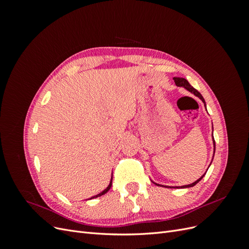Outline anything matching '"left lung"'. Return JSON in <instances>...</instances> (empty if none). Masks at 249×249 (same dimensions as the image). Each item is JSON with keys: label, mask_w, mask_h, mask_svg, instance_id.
<instances>
[{"label": "left lung", "mask_w": 249, "mask_h": 249, "mask_svg": "<svg viewBox=\"0 0 249 249\" xmlns=\"http://www.w3.org/2000/svg\"><path fill=\"white\" fill-rule=\"evenodd\" d=\"M173 80H175V83H176V85L177 86H178V87H184V88H186L188 91H190L191 93H193L194 95H196L197 97H199V99L202 101V103L205 104V106H206V102H205V100H203V97H202V95L197 91L196 89L195 88H193L190 84H189V82H188L186 79H184V78H177V77H175L173 78ZM213 143H214V153H215V140H214V137H213ZM206 175V173H205ZM203 175V176H205ZM203 176L201 177V178H199L197 180H195L194 183H192V184H189V185H185V186H182L180 188H189V187H193V186H195L196 185L199 180L203 178ZM156 184V183H155ZM157 186H162V185H159V184H156ZM162 187H166V188H178V187H169V186H162Z\"/></svg>", "instance_id": "obj_1"}]
</instances>
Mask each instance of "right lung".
<instances>
[{"label":"right lung","instance_id":"obj_1","mask_svg":"<svg viewBox=\"0 0 249 249\" xmlns=\"http://www.w3.org/2000/svg\"><path fill=\"white\" fill-rule=\"evenodd\" d=\"M111 186H112V178H111V180H110V184L108 185V187L106 188V189H105L104 191H102L101 193H99V194H96V195H94V196H92L91 198H95V197H99V196H102V195H104L105 193H107L109 190H110V188H111ZM90 198V199H91Z\"/></svg>","mask_w":249,"mask_h":249}]
</instances>
